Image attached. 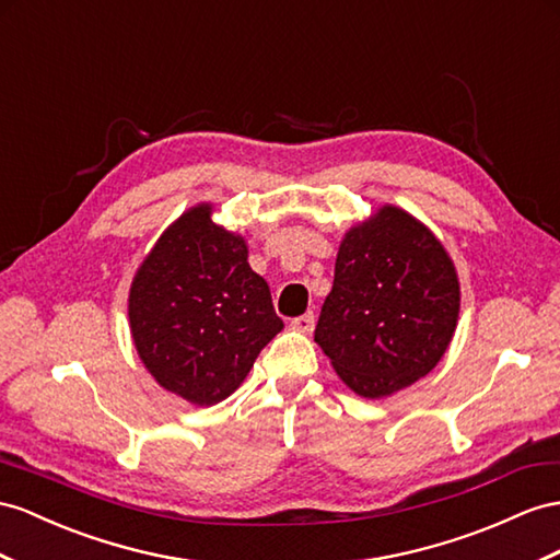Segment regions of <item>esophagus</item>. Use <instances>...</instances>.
Listing matches in <instances>:
<instances>
[{"mask_svg":"<svg viewBox=\"0 0 560 560\" xmlns=\"http://www.w3.org/2000/svg\"><path fill=\"white\" fill-rule=\"evenodd\" d=\"M291 328H295V331H300V334H312V328H314V314L307 312V314H303V317H295V319L291 322Z\"/></svg>","mask_w":560,"mask_h":560,"instance_id":"obj_1","label":"esophagus"}]
</instances>
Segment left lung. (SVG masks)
I'll return each instance as SVG.
<instances>
[{
	"instance_id": "1",
	"label": "left lung",
	"mask_w": 560,
	"mask_h": 560,
	"mask_svg": "<svg viewBox=\"0 0 560 560\" xmlns=\"http://www.w3.org/2000/svg\"><path fill=\"white\" fill-rule=\"evenodd\" d=\"M458 307V277L442 243L407 210L383 206L340 241L314 340L350 390L388 397L435 369Z\"/></svg>"
}]
</instances>
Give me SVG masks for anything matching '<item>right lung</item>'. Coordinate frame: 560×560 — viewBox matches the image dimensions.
I'll list each match as a JSON object with an SVG mask.
<instances>
[{"label":"right lung","mask_w":560,"mask_h":560,"mask_svg":"<svg viewBox=\"0 0 560 560\" xmlns=\"http://www.w3.org/2000/svg\"><path fill=\"white\" fill-rule=\"evenodd\" d=\"M210 214L200 203L165 229L127 300L139 360L158 385L198 407L232 395L283 328L246 241Z\"/></svg>","instance_id":"1"}]
</instances>
